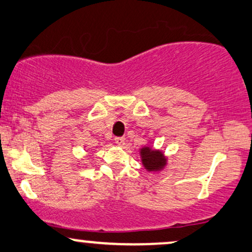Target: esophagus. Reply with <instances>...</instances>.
<instances>
[{
    "instance_id": "1",
    "label": "esophagus",
    "mask_w": 252,
    "mask_h": 252,
    "mask_svg": "<svg viewBox=\"0 0 252 252\" xmlns=\"http://www.w3.org/2000/svg\"><path fill=\"white\" fill-rule=\"evenodd\" d=\"M114 141H116L117 145H125V138L124 136H116V139H114Z\"/></svg>"
}]
</instances>
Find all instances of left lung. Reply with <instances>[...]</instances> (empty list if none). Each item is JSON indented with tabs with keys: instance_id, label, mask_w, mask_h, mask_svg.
Segmentation results:
<instances>
[{
	"instance_id": "1",
	"label": "left lung",
	"mask_w": 252,
	"mask_h": 252,
	"mask_svg": "<svg viewBox=\"0 0 252 252\" xmlns=\"http://www.w3.org/2000/svg\"><path fill=\"white\" fill-rule=\"evenodd\" d=\"M142 163L145 168L148 170L161 169L166 164V160L163 159V154L159 151L153 152L150 147H144L141 150Z\"/></svg>"
}]
</instances>
